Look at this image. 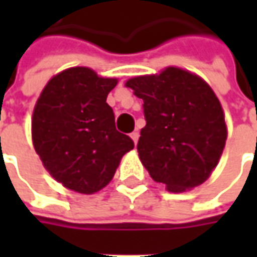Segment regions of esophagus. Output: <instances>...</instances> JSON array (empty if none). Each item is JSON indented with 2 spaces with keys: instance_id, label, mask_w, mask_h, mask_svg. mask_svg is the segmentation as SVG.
<instances>
[{
  "instance_id": "esophagus-1",
  "label": "esophagus",
  "mask_w": 257,
  "mask_h": 257,
  "mask_svg": "<svg viewBox=\"0 0 257 257\" xmlns=\"http://www.w3.org/2000/svg\"><path fill=\"white\" fill-rule=\"evenodd\" d=\"M130 137L133 139L134 144H137V142H139V137H140V134H139V132H133V133L130 134Z\"/></svg>"
}]
</instances>
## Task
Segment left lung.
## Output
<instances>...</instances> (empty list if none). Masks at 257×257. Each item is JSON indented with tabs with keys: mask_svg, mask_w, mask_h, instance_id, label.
<instances>
[{
	"mask_svg": "<svg viewBox=\"0 0 257 257\" xmlns=\"http://www.w3.org/2000/svg\"><path fill=\"white\" fill-rule=\"evenodd\" d=\"M143 100L146 125L137 150L154 182L184 192L209 179L227 130L216 94L200 77L176 67L125 83Z\"/></svg>",
	"mask_w": 257,
	"mask_h": 257,
	"instance_id": "8db88e82",
	"label": "left lung"
}]
</instances>
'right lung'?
<instances>
[{
    "mask_svg": "<svg viewBox=\"0 0 257 257\" xmlns=\"http://www.w3.org/2000/svg\"><path fill=\"white\" fill-rule=\"evenodd\" d=\"M115 78L85 67L68 68L45 85L33 113V142L44 167L58 183L84 194L113 179L134 142L117 132L107 95Z\"/></svg>",
    "mask_w": 257,
    "mask_h": 257,
    "instance_id": "obj_1",
    "label": "right lung"
}]
</instances>
